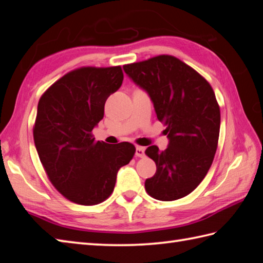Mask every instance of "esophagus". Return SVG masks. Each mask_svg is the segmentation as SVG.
Segmentation results:
<instances>
[{
  "mask_svg": "<svg viewBox=\"0 0 263 263\" xmlns=\"http://www.w3.org/2000/svg\"><path fill=\"white\" fill-rule=\"evenodd\" d=\"M135 155L138 156V157H144L145 156V148L142 147V146H137Z\"/></svg>",
  "mask_w": 263,
  "mask_h": 263,
  "instance_id": "34e87169",
  "label": "esophagus"
}]
</instances>
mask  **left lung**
I'll return each mask as SVG.
<instances>
[{"label": "left lung", "instance_id": "8db88e82", "mask_svg": "<svg viewBox=\"0 0 263 263\" xmlns=\"http://www.w3.org/2000/svg\"><path fill=\"white\" fill-rule=\"evenodd\" d=\"M124 71L147 92L168 138L166 149L152 145L145 151L156 164L145 189L162 201L185 197L206 177L217 149L220 110L214 90L194 68L170 55L127 64Z\"/></svg>", "mask_w": 263, "mask_h": 263}]
</instances>
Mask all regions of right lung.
Returning <instances> with one entry per match:
<instances>
[{"mask_svg": "<svg viewBox=\"0 0 263 263\" xmlns=\"http://www.w3.org/2000/svg\"><path fill=\"white\" fill-rule=\"evenodd\" d=\"M124 80L120 66L81 67L48 87L38 102L33 141L52 185L75 203L91 206L112 194L119 168L136 148L95 141L104 103Z\"/></svg>", "mask_w": 263, "mask_h": 263, "instance_id": "right-lung-1", "label": "right lung"}]
</instances>
